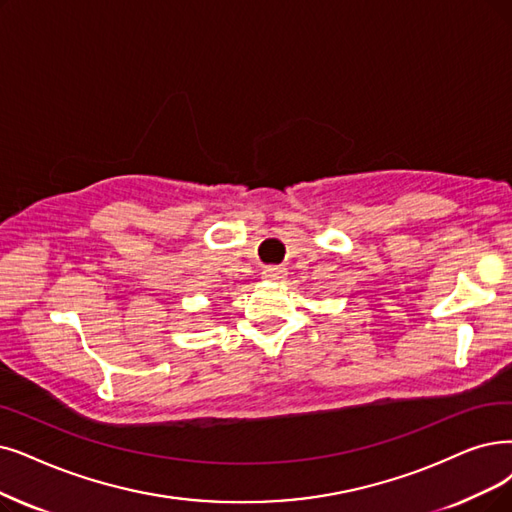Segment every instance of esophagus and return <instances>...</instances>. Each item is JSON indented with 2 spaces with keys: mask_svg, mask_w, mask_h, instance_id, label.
<instances>
[{
  "mask_svg": "<svg viewBox=\"0 0 512 512\" xmlns=\"http://www.w3.org/2000/svg\"><path fill=\"white\" fill-rule=\"evenodd\" d=\"M285 275H288V271L281 267H264V271H262V277L269 281H281V279H285Z\"/></svg>",
  "mask_w": 512,
  "mask_h": 512,
  "instance_id": "obj_1",
  "label": "esophagus"
}]
</instances>
